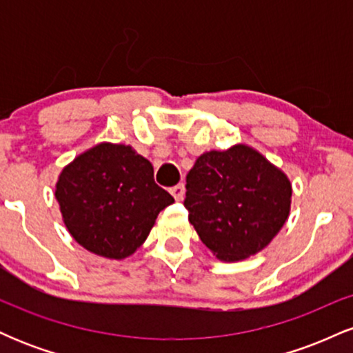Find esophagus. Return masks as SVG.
Instances as JSON below:
<instances>
[{"mask_svg": "<svg viewBox=\"0 0 353 353\" xmlns=\"http://www.w3.org/2000/svg\"><path fill=\"white\" fill-rule=\"evenodd\" d=\"M169 190H171V194H172L174 199H176V201L184 199L185 188H184V184H182V182H179V184H177V185H174V188H171Z\"/></svg>", "mask_w": 353, "mask_h": 353, "instance_id": "esophagus-1", "label": "esophagus"}]
</instances>
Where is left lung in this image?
Returning a JSON list of instances; mask_svg holds the SVG:
<instances>
[{
	"label": "left lung",
	"instance_id": "1",
	"mask_svg": "<svg viewBox=\"0 0 353 353\" xmlns=\"http://www.w3.org/2000/svg\"><path fill=\"white\" fill-rule=\"evenodd\" d=\"M185 182L190 224L222 261L257 254L289 217V179L247 145L202 154Z\"/></svg>",
	"mask_w": 353,
	"mask_h": 353
}]
</instances>
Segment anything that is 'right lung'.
<instances>
[{"instance_id": "1", "label": "right lung", "mask_w": 353, "mask_h": 353, "mask_svg": "<svg viewBox=\"0 0 353 353\" xmlns=\"http://www.w3.org/2000/svg\"><path fill=\"white\" fill-rule=\"evenodd\" d=\"M74 241L109 259L131 255L174 197L154 182L152 164L131 145L99 144L76 157L56 184Z\"/></svg>"}]
</instances>
